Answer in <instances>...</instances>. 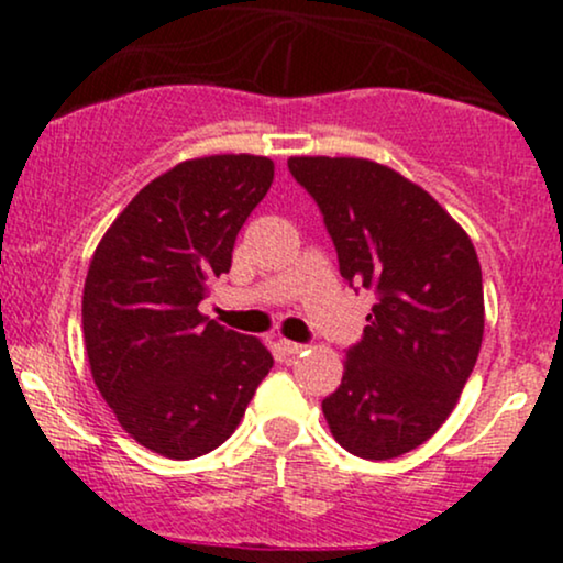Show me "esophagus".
Masks as SVG:
<instances>
[{"label":"esophagus","mask_w":563,"mask_h":563,"mask_svg":"<svg viewBox=\"0 0 563 563\" xmlns=\"http://www.w3.org/2000/svg\"><path fill=\"white\" fill-rule=\"evenodd\" d=\"M277 346H280V352L288 354V357L290 354H301L303 349H307V344H299V341H288V339H283Z\"/></svg>","instance_id":"34e87169"}]
</instances>
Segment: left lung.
<instances>
[{
  "label": "left lung",
  "instance_id": "left-lung-1",
  "mask_svg": "<svg viewBox=\"0 0 563 563\" xmlns=\"http://www.w3.org/2000/svg\"><path fill=\"white\" fill-rule=\"evenodd\" d=\"M318 203L349 286L378 303L346 349L322 412L341 448L389 461L448 421L479 357L482 267L471 238L423 187L367 158H288Z\"/></svg>",
  "mask_w": 563,
  "mask_h": 563
}]
</instances>
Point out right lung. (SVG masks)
Wrapping results in <instances>:
<instances>
[{
  "mask_svg": "<svg viewBox=\"0 0 563 563\" xmlns=\"http://www.w3.org/2000/svg\"><path fill=\"white\" fill-rule=\"evenodd\" d=\"M273 177V161L245 153L177 164L115 217L89 264L92 378L126 434L164 457L217 450L273 367L260 339L198 312Z\"/></svg>",
  "mask_w": 563,
  "mask_h": 563,
  "instance_id": "add662e5",
  "label": "right lung"
}]
</instances>
